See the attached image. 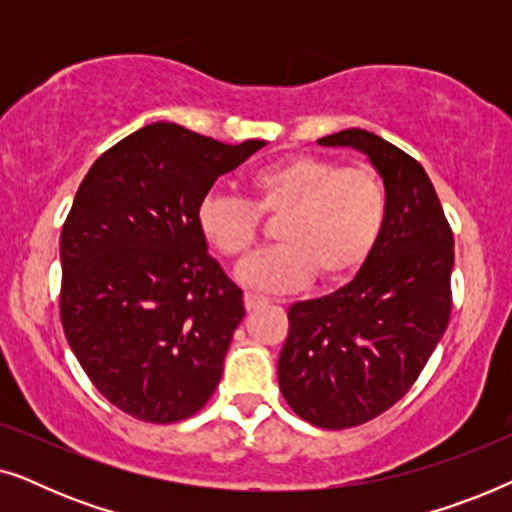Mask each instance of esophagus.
I'll list each match as a JSON object with an SVG mask.
<instances>
[{
	"label": "esophagus",
	"instance_id": "1",
	"mask_svg": "<svg viewBox=\"0 0 512 512\" xmlns=\"http://www.w3.org/2000/svg\"><path fill=\"white\" fill-rule=\"evenodd\" d=\"M268 303H270L268 298L254 296V293H247V296H244V307H247V312H254V310H258V307H263Z\"/></svg>",
	"mask_w": 512,
	"mask_h": 512
}]
</instances>
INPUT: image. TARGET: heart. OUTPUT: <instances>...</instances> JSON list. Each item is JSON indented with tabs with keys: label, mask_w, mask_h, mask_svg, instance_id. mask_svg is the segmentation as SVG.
Returning <instances> with one entry per match:
<instances>
[{
	"label": "heart",
	"mask_w": 512,
	"mask_h": 512,
	"mask_svg": "<svg viewBox=\"0 0 512 512\" xmlns=\"http://www.w3.org/2000/svg\"><path fill=\"white\" fill-rule=\"evenodd\" d=\"M247 200L207 195L198 226L221 256L244 263L261 240V216L277 223V244L240 270V282L282 293L314 275L324 284L352 277L380 240L387 188L373 167H342L331 158L296 153L251 172Z\"/></svg>",
	"instance_id": "heart-1"
}]
</instances>
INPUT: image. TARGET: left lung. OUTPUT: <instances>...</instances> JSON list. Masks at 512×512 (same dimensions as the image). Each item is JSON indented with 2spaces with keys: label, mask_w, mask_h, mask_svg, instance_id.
I'll use <instances>...</instances> for the list:
<instances>
[{
  "label": "left lung",
  "mask_w": 512,
  "mask_h": 512,
  "mask_svg": "<svg viewBox=\"0 0 512 512\" xmlns=\"http://www.w3.org/2000/svg\"><path fill=\"white\" fill-rule=\"evenodd\" d=\"M366 153L387 188V219L359 275L289 307L277 377L289 408L321 429H352L408 394L452 312L454 237L415 158L368 130L321 137Z\"/></svg>",
  "instance_id": "obj_1"
}]
</instances>
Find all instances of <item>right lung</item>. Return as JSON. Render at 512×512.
<instances>
[{"instance_id":"right-lung-1","label":"right lung","mask_w":512,"mask_h":512,"mask_svg":"<svg viewBox=\"0 0 512 512\" xmlns=\"http://www.w3.org/2000/svg\"><path fill=\"white\" fill-rule=\"evenodd\" d=\"M263 139L223 144L151 123L95 160L60 235V321L95 389L172 424L219 387L242 291L207 254L198 207Z\"/></svg>"}]
</instances>
